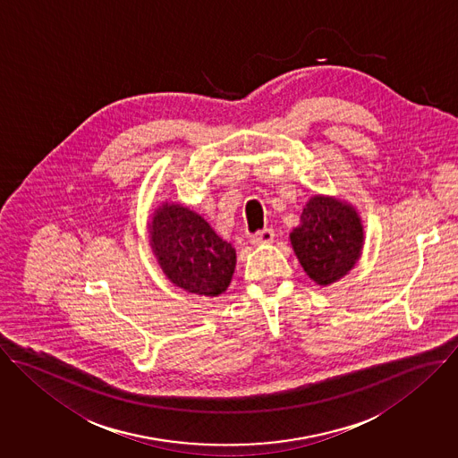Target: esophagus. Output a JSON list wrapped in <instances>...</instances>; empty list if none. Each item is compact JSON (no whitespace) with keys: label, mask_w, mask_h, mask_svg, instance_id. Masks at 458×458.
<instances>
[{"label":"esophagus","mask_w":458,"mask_h":458,"mask_svg":"<svg viewBox=\"0 0 458 458\" xmlns=\"http://www.w3.org/2000/svg\"><path fill=\"white\" fill-rule=\"evenodd\" d=\"M273 241H275V230H273V228L260 230V232H257V233L251 237V244H255V246L271 244Z\"/></svg>","instance_id":"34e87169"}]
</instances>
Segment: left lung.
<instances>
[{"instance_id":"left-lung-1","label":"left lung","mask_w":458,"mask_h":458,"mask_svg":"<svg viewBox=\"0 0 458 458\" xmlns=\"http://www.w3.org/2000/svg\"><path fill=\"white\" fill-rule=\"evenodd\" d=\"M290 244L306 275L320 286L333 284L361 259V216L349 201L315 194L302 208L299 226L290 232Z\"/></svg>"}]
</instances>
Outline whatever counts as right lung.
Returning a JSON list of instances; mask_svg holds the SVG:
<instances>
[{
	"label": "right lung",
	"instance_id": "right-lung-1",
	"mask_svg": "<svg viewBox=\"0 0 458 458\" xmlns=\"http://www.w3.org/2000/svg\"><path fill=\"white\" fill-rule=\"evenodd\" d=\"M147 226L152 253L175 286L205 297H217L228 288L237 264L235 250L199 214L163 201Z\"/></svg>",
	"mask_w": 458,
	"mask_h": 458
}]
</instances>
